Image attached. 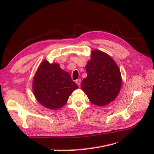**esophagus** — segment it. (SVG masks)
<instances>
[{
	"mask_svg": "<svg viewBox=\"0 0 154 154\" xmlns=\"http://www.w3.org/2000/svg\"><path fill=\"white\" fill-rule=\"evenodd\" d=\"M76 83L79 87H80V84H81V80H80V79H78V80H76Z\"/></svg>",
	"mask_w": 154,
	"mask_h": 154,
	"instance_id": "34e87169",
	"label": "esophagus"
}]
</instances>
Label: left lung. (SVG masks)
<instances>
[{
    "label": "left lung",
    "mask_w": 154,
    "mask_h": 154,
    "mask_svg": "<svg viewBox=\"0 0 154 154\" xmlns=\"http://www.w3.org/2000/svg\"><path fill=\"white\" fill-rule=\"evenodd\" d=\"M85 69L87 76L82 82L81 88L88 100L102 106L113 101L122 83V74L114 60L103 51L94 49Z\"/></svg>",
    "instance_id": "left-lung-1"
}]
</instances>
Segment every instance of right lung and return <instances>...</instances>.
Listing matches in <instances>:
<instances>
[{
  "instance_id": "right-lung-1",
  "label": "right lung",
  "mask_w": 154,
  "mask_h": 154,
  "mask_svg": "<svg viewBox=\"0 0 154 154\" xmlns=\"http://www.w3.org/2000/svg\"><path fill=\"white\" fill-rule=\"evenodd\" d=\"M32 88L40 104L51 110H57L67 103L70 95L78 87L58 63H50L44 60L35 72Z\"/></svg>"
}]
</instances>
